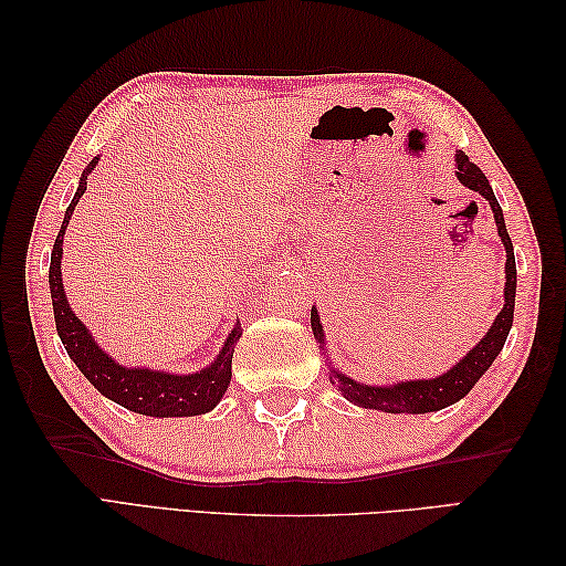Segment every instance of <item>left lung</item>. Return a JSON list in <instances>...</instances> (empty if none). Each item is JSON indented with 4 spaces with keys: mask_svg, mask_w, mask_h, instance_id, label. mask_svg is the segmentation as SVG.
<instances>
[{
    "mask_svg": "<svg viewBox=\"0 0 566 566\" xmlns=\"http://www.w3.org/2000/svg\"><path fill=\"white\" fill-rule=\"evenodd\" d=\"M457 179L472 191H479L494 211V219L499 226V235L506 245V292H503V308L496 316L494 326L482 338L474 350H469L464 359H460L450 371H444L442 377L436 379H418V381H403L396 387H367V384H357L350 377L340 375V371L331 369V381L338 384V389L347 401H353L363 408H375V411L387 413H430L440 411V408L460 401L462 396L474 389L479 377L491 367V363L503 350V343L509 338V331L513 326V306H515V258H513V243L503 223V211L499 201L491 191L489 179L484 172L467 158L464 153H457ZM311 326H314V335L323 340V328L318 321V311L311 308Z\"/></svg>",
    "mask_w": 566,
    "mask_h": 566,
    "instance_id": "left-lung-1",
    "label": "left lung"
}]
</instances>
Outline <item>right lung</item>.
Instances as JSON below:
<instances>
[{"instance_id": "obj_1", "label": "right lung", "mask_w": 566, "mask_h": 566, "mask_svg": "<svg viewBox=\"0 0 566 566\" xmlns=\"http://www.w3.org/2000/svg\"><path fill=\"white\" fill-rule=\"evenodd\" d=\"M94 165H97V158H94L87 165V170L82 172L75 199L70 201L63 226H60V233L55 235V245L51 252V272H48V282H51L53 314H55V328H57L60 340H63L72 363H75L82 375L94 384V389L102 391L106 399L128 408V411H136L143 416H158V418L207 413L221 401L228 384H231L233 347L240 338L238 326L231 331V335H228L223 350L207 369L197 371V375L177 377V375H167V371L128 369V367L116 365L109 355L99 350V345L92 340L90 331L84 328L82 321L70 311V304L63 292V274H60V260H63V235L70 223L72 211H75L80 197L84 195V189H87V175L94 170Z\"/></svg>"}]
</instances>
